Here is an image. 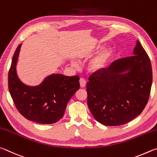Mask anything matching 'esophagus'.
I'll use <instances>...</instances> for the list:
<instances>
[{
  "mask_svg": "<svg viewBox=\"0 0 157 157\" xmlns=\"http://www.w3.org/2000/svg\"><path fill=\"white\" fill-rule=\"evenodd\" d=\"M79 83H80V85H81V87H84L85 86H86V81L85 80L84 78H80V80H79Z\"/></svg>",
  "mask_w": 157,
  "mask_h": 157,
  "instance_id": "obj_1",
  "label": "esophagus"
}]
</instances>
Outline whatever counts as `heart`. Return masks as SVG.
I'll list each match as a JSON object with an SVG mask.
<instances>
[{
  "mask_svg": "<svg viewBox=\"0 0 157 157\" xmlns=\"http://www.w3.org/2000/svg\"><path fill=\"white\" fill-rule=\"evenodd\" d=\"M112 56L110 49H105L96 56L89 63V70L92 71H98L106 67ZM71 65L74 67H78V63L75 61L71 62Z\"/></svg>",
  "mask_w": 157,
  "mask_h": 157,
  "instance_id": "b5f03b06",
  "label": "heart"
}]
</instances>
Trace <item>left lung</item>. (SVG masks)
<instances>
[{
    "instance_id": "8db88e82",
    "label": "left lung",
    "mask_w": 157,
    "mask_h": 157,
    "mask_svg": "<svg viewBox=\"0 0 157 157\" xmlns=\"http://www.w3.org/2000/svg\"><path fill=\"white\" fill-rule=\"evenodd\" d=\"M134 55L96 71L87 83V105L94 119L107 126L125 124L147 105L152 70L147 52L138 40ZM126 71L127 73H123Z\"/></svg>"
}]
</instances>
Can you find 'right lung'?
Instances as JSON below:
<instances>
[{
    "label": "right lung",
    "mask_w": 157,
    "mask_h": 157,
    "mask_svg": "<svg viewBox=\"0 0 157 157\" xmlns=\"http://www.w3.org/2000/svg\"><path fill=\"white\" fill-rule=\"evenodd\" d=\"M21 44L13 54L8 74V87L13 103L27 119L41 124L56 123L63 117L71 97L80 87L79 76L52 74L39 86L29 87L22 83L16 65Z\"/></svg>",
    "instance_id": "right-lung-1"
}]
</instances>
